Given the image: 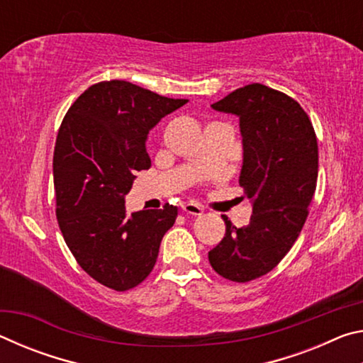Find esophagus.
Listing matches in <instances>:
<instances>
[{"label":"esophagus","instance_id":"obj_1","mask_svg":"<svg viewBox=\"0 0 363 363\" xmlns=\"http://www.w3.org/2000/svg\"><path fill=\"white\" fill-rule=\"evenodd\" d=\"M182 213L187 214V216H201L203 210H201V208L195 203H186V205H182Z\"/></svg>","mask_w":363,"mask_h":363}]
</instances>
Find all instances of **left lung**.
I'll return each instance as SVG.
<instances>
[{
  "mask_svg": "<svg viewBox=\"0 0 363 363\" xmlns=\"http://www.w3.org/2000/svg\"><path fill=\"white\" fill-rule=\"evenodd\" d=\"M240 118V187L253 200L250 224L225 223V237L208 253L211 267L247 284L270 272L299 237L317 187L318 147L309 115L285 93L247 84L213 104Z\"/></svg>",
  "mask_w": 363,
  "mask_h": 363,
  "instance_id": "8db88e82",
  "label": "left lung"
}]
</instances>
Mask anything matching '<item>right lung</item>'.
<instances>
[{
	"instance_id": "1",
	"label": "right lung",
	"mask_w": 363,
	"mask_h": 363,
	"mask_svg": "<svg viewBox=\"0 0 363 363\" xmlns=\"http://www.w3.org/2000/svg\"><path fill=\"white\" fill-rule=\"evenodd\" d=\"M187 99L123 79L89 86L59 128L52 173L56 216L67 247L89 277L128 291L149 277L177 208L126 214L136 171L150 168L147 134Z\"/></svg>"
}]
</instances>
